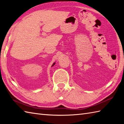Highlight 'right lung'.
<instances>
[{"mask_svg":"<svg viewBox=\"0 0 124 124\" xmlns=\"http://www.w3.org/2000/svg\"><path fill=\"white\" fill-rule=\"evenodd\" d=\"M55 63H54L53 64V65H52V67H53V65L55 64Z\"/></svg>","mask_w":124,"mask_h":124,"instance_id":"1","label":"right lung"}]
</instances>
